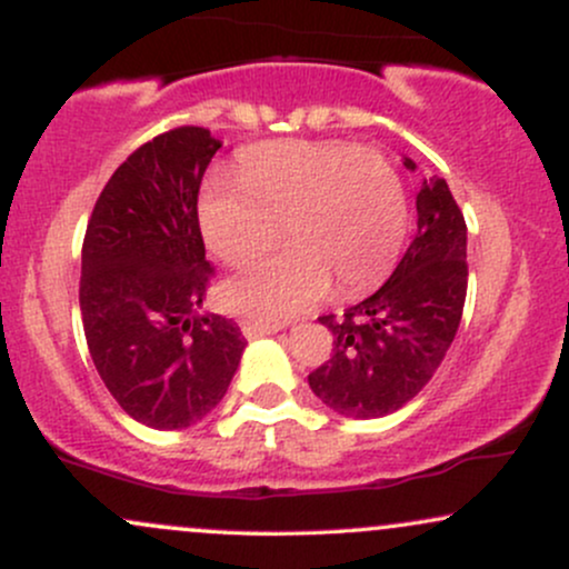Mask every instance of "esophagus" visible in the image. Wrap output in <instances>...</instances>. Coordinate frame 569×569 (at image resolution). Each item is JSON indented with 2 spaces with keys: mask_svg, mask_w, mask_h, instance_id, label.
Wrapping results in <instances>:
<instances>
[{
  "mask_svg": "<svg viewBox=\"0 0 569 569\" xmlns=\"http://www.w3.org/2000/svg\"><path fill=\"white\" fill-rule=\"evenodd\" d=\"M240 331H243L246 339H259V337H267V335H278L280 326H276V323H262V321H251V318H243V321H240Z\"/></svg>",
  "mask_w": 569,
  "mask_h": 569,
  "instance_id": "34e87169",
  "label": "esophagus"
}]
</instances>
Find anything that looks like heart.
Returning <instances> with one entry per match:
<instances>
[{"mask_svg":"<svg viewBox=\"0 0 569 569\" xmlns=\"http://www.w3.org/2000/svg\"><path fill=\"white\" fill-rule=\"evenodd\" d=\"M208 248L230 264L253 262L278 240L291 248L227 283L234 310L278 323L329 291L380 283L407 238V194L375 149L339 141H272L240 154L234 179L211 176L198 200Z\"/></svg>","mask_w":569,"mask_h":569,"instance_id":"obj_1","label":"heart"}]
</instances>
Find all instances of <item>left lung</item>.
Segmentation results:
<instances>
[{
	"label": "left lung",
	"instance_id": "left-lung-1",
	"mask_svg": "<svg viewBox=\"0 0 569 569\" xmlns=\"http://www.w3.org/2000/svg\"><path fill=\"white\" fill-rule=\"evenodd\" d=\"M403 168L417 171V162L403 158ZM466 251V219L449 184L439 176L422 179L417 234L393 276L342 318H321L335 335V356L307 382L326 407L352 420H377L426 388L460 326Z\"/></svg>",
	"mask_w": 569,
	"mask_h": 569
}]
</instances>
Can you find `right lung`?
I'll return each mask as SVG.
<instances>
[{
  "instance_id": "right-lung-1",
  "label": "right lung",
  "mask_w": 569,
  "mask_h": 569,
  "mask_svg": "<svg viewBox=\"0 0 569 569\" xmlns=\"http://www.w3.org/2000/svg\"><path fill=\"white\" fill-rule=\"evenodd\" d=\"M221 141L176 128L136 149L96 200L82 243L80 310L98 375L141 426L181 430L217 409L243 358L232 318L200 312L198 192Z\"/></svg>"
}]
</instances>
